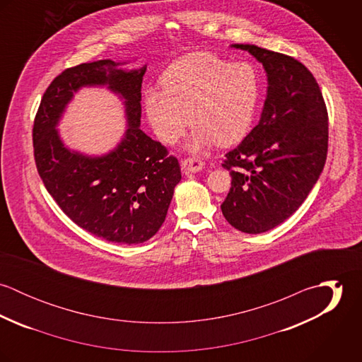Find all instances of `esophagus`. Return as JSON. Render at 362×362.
<instances>
[{
  "label": "esophagus",
  "instance_id": "34e87169",
  "mask_svg": "<svg viewBox=\"0 0 362 362\" xmlns=\"http://www.w3.org/2000/svg\"><path fill=\"white\" fill-rule=\"evenodd\" d=\"M204 165H205V163L199 158H195V157L187 158V160L182 161V170L185 173H199L204 168Z\"/></svg>",
  "mask_w": 362,
  "mask_h": 362
}]
</instances>
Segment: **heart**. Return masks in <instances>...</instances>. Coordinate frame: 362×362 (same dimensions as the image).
Listing matches in <instances>:
<instances>
[{
    "label": "heart",
    "mask_w": 362,
    "mask_h": 362,
    "mask_svg": "<svg viewBox=\"0 0 362 362\" xmlns=\"http://www.w3.org/2000/svg\"><path fill=\"white\" fill-rule=\"evenodd\" d=\"M161 89L145 93V110L156 136L174 145L185 132L188 116L194 128L188 142L191 152L241 141L258 105L255 69L210 52H192L171 64L161 76Z\"/></svg>",
    "instance_id": "1"
}]
</instances>
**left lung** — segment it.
<instances>
[{"label": "left lung", "mask_w": 362, "mask_h": 362, "mask_svg": "<svg viewBox=\"0 0 362 362\" xmlns=\"http://www.w3.org/2000/svg\"><path fill=\"white\" fill-rule=\"evenodd\" d=\"M234 47L262 62L269 88L258 125L223 160L231 188L221 211L234 228L259 234L307 199L325 167L329 117L316 79L298 59L254 45Z\"/></svg>", "instance_id": "1"}]
</instances>
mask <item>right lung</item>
<instances>
[{"instance_id":"right-lung-1","label":"right lung","mask_w":362,"mask_h":362,"mask_svg":"<svg viewBox=\"0 0 362 362\" xmlns=\"http://www.w3.org/2000/svg\"><path fill=\"white\" fill-rule=\"evenodd\" d=\"M118 65L100 59L54 78L35 117L33 151L46 189L76 226L105 241L131 245L152 238L164 223L181 170L177 157L139 128L146 66L124 71ZM85 84H107L126 100V138L103 158L71 153L54 129L64 105Z\"/></svg>"}]
</instances>
